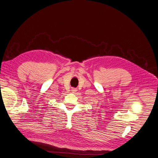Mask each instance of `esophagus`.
Segmentation results:
<instances>
[{
  "mask_svg": "<svg viewBox=\"0 0 158 158\" xmlns=\"http://www.w3.org/2000/svg\"><path fill=\"white\" fill-rule=\"evenodd\" d=\"M71 91H72V93H75V92H76V88H72V89L71 90Z\"/></svg>",
  "mask_w": 158,
  "mask_h": 158,
  "instance_id": "1",
  "label": "esophagus"
}]
</instances>
